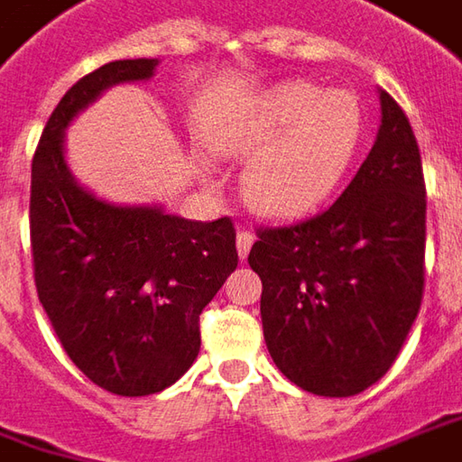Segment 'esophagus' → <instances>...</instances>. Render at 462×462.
Instances as JSON below:
<instances>
[{
	"label": "esophagus",
	"instance_id": "obj_1",
	"mask_svg": "<svg viewBox=\"0 0 462 462\" xmlns=\"http://www.w3.org/2000/svg\"><path fill=\"white\" fill-rule=\"evenodd\" d=\"M253 240H255V235L250 230L237 232V255H240V258H247V253H250V247H253Z\"/></svg>",
	"mask_w": 462,
	"mask_h": 462
}]
</instances>
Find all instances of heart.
<instances>
[{
    "label": "heart",
    "instance_id": "1",
    "mask_svg": "<svg viewBox=\"0 0 462 462\" xmlns=\"http://www.w3.org/2000/svg\"><path fill=\"white\" fill-rule=\"evenodd\" d=\"M363 125L353 91L286 81L209 130L207 145L222 158H250L243 168V197L258 215L299 219L337 191L356 161Z\"/></svg>",
    "mask_w": 462,
    "mask_h": 462
}]
</instances>
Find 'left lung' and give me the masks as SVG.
<instances>
[{
    "label": "left lung",
    "mask_w": 462,
    "mask_h": 462,
    "mask_svg": "<svg viewBox=\"0 0 462 462\" xmlns=\"http://www.w3.org/2000/svg\"><path fill=\"white\" fill-rule=\"evenodd\" d=\"M381 127L329 209L258 230L263 337L279 371L317 396H356L391 368L424 289V176L404 109L378 88Z\"/></svg>",
    "instance_id": "8db88e82"
}]
</instances>
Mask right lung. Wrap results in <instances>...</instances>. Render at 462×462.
<instances>
[{
    "label": "right lung",
    "instance_id": "obj_1",
    "mask_svg": "<svg viewBox=\"0 0 462 462\" xmlns=\"http://www.w3.org/2000/svg\"><path fill=\"white\" fill-rule=\"evenodd\" d=\"M155 66L158 58L112 60L76 81L32 158L38 299L76 368L117 396L158 393L191 368L201 310L237 268L230 217L197 222L158 204H115L66 163L69 125L106 88L152 79Z\"/></svg>",
    "mask_w": 462,
    "mask_h": 462
}]
</instances>
